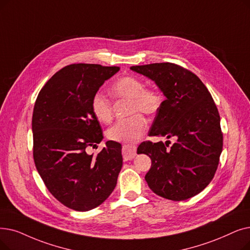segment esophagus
Returning a JSON list of instances; mask_svg holds the SVG:
<instances>
[{
	"label": "esophagus",
	"mask_w": 250,
	"mask_h": 250,
	"mask_svg": "<svg viewBox=\"0 0 250 250\" xmlns=\"http://www.w3.org/2000/svg\"><path fill=\"white\" fill-rule=\"evenodd\" d=\"M136 146L134 145H124L123 146V157L125 161L131 160L136 156Z\"/></svg>",
	"instance_id": "34e87169"
}]
</instances>
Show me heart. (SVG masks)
<instances>
[{"label": "heart", "instance_id": "b5f03b06", "mask_svg": "<svg viewBox=\"0 0 250 250\" xmlns=\"http://www.w3.org/2000/svg\"><path fill=\"white\" fill-rule=\"evenodd\" d=\"M111 93L118 99L129 100L128 113L143 112L155 114L161 106V95L155 89L145 88L144 83L138 78L127 77L117 80L111 86ZM91 108L94 116L100 123L108 124L112 119V105L107 97L97 92L92 98ZM147 128L146 119L142 114L135 113L116 122L106 133L107 138L114 142L134 143L144 135Z\"/></svg>", "mask_w": 250, "mask_h": 250}]
</instances>
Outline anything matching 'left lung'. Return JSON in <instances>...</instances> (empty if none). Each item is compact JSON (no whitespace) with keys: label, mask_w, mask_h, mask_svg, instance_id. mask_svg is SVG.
<instances>
[{"label":"left lung","mask_w":250,"mask_h":250,"mask_svg":"<svg viewBox=\"0 0 250 250\" xmlns=\"http://www.w3.org/2000/svg\"><path fill=\"white\" fill-rule=\"evenodd\" d=\"M153 81L166 96L149 136L175 138L143 142L138 153L151 158L145 180L159 196L181 201L200 193L211 182L223 150L221 118L212 97L197 75L173 63L132 66Z\"/></svg>","instance_id":"1"}]
</instances>
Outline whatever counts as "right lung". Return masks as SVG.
<instances>
[{
  "instance_id": "right-lung-1",
  "label": "right lung",
  "mask_w": 250,
  "mask_h": 250,
  "mask_svg": "<svg viewBox=\"0 0 250 250\" xmlns=\"http://www.w3.org/2000/svg\"><path fill=\"white\" fill-rule=\"evenodd\" d=\"M118 70L71 64L54 74L38 95L31 122L36 167L53 196L73 210L102 204L123 167L122 145L114 141H107L97 156L85 151L103 140L92 112L93 96Z\"/></svg>"
}]
</instances>
